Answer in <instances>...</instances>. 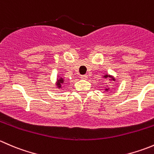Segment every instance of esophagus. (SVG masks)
I'll list each match as a JSON object with an SVG mask.
<instances>
[{
	"label": "esophagus",
	"mask_w": 154,
	"mask_h": 154,
	"mask_svg": "<svg viewBox=\"0 0 154 154\" xmlns=\"http://www.w3.org/2000/svg\"><path fill=\"white\" fill-rule=\"evenodd\" d=\"M80 78H81L82 80H86V79L88 78V76H87V75H81V76H80Z\"/></svg>",
	"instance_id": "34e87169"
}]
</instances>
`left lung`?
I'll list each match as a JSON object with an SVG mask.
<instances>
[{
	"label": "left lung",
	"instance_id": "left-lung-1",
	"mask_svg": "<svg viewBox=\"0 0 154 154\" xmlns=\"http://www.w3.org/2000/svg\"><path fill=\"white\" fill-rule=\"evenodd\" d=\"M103 77L104 78H109V80H113V81H116V78H115L114 77H112V75H109V74H105L104 76H103ZM109 90V88H105V91H108Z\"/></svg>",
	"mask_w": 154,
	"mask_h": 154
}]
</instances>
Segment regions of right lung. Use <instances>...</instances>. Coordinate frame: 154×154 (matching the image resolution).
<instances>
[{
    "label": "right lung",
    "instance_id": "obj_1",
    "mask_svg": "<svg viewBox=\"0 0 154 154\" xmlns=\"http://www.w3.org/2000/svg\"><path fill=\"white\" fill-rule=\"evenodd\" d=\"M65 80L61 77H58L57 79V82H56V86H57V88H62V84L64 83Z\"/></svg>",
    "mask_w": 154,
    "mask_h": 154
}]
</instances>
